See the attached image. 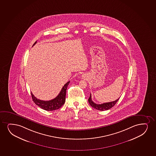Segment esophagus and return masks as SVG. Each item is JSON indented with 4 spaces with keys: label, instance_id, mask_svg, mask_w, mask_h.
<instances>
[{
    "label": "esophagus",
    "instance_id": "obj_1",
    "mask_svg": "<svg viewBox=\"0 0 156 156\" xmlns=\"http://www.w3.org/2000/svg\"><path fill=\"white\" fill-rule=\"evenodd\" d=\"M83 78H84V79H85V76H83Z\"/></svg>",
    "mask_w": 156,
    "mask_h": 156
}]
</instances>
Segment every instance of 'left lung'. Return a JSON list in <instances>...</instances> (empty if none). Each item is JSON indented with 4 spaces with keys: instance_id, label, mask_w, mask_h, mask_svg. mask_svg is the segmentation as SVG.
Listing matches in <instances>:
<instances>
[{
    "instance_id": "1",
    "label": "left lung",
    "mask_w": 156,
    "mask_h": 156,
    "mask_svg": "<svg viewBox=\"0 0 156 156\" xmlns=\"http://www.w3.org/2000/svg\"><path fill=\"white\" fill-rule=\"evenodd\" d=\"M119 100V98L116 100L112 101V102L105 103L101 104V105H98V104L95 103L92 100L91 94H90V98H89L88 101H89L90 105L93 108H95V109H97L98 110L105 111L108 110V109L112 108L116 104V102L118 101Z\"/></svg>"
}]
</instances>
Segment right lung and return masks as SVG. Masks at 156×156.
Instances as JSON below:
<instances>
[{
    "label": "right lung",
    "instance_id": "obj_1",
    "mask_svg": "<svg viewBox=\"0 0 156 156\" xmlns=\"http://www.w3.org/2000/svg\"><path fill=\"white\" fill-rule=\"evenodd\" d=\"M37 43V41L34 44L33 46ZM69 81L66 83L63 86L60 93L58 94L57 97L51 100L43 101L37 99L33 93L31 92L32 99L36 105L40 107L41 108L46 111H54L57 110L61 108L64 104L65 101V97L67 90V86L69 84Z\"/></svg>",
    "mask_w": 156,
    "mask_h": 156
}]
</instances>
